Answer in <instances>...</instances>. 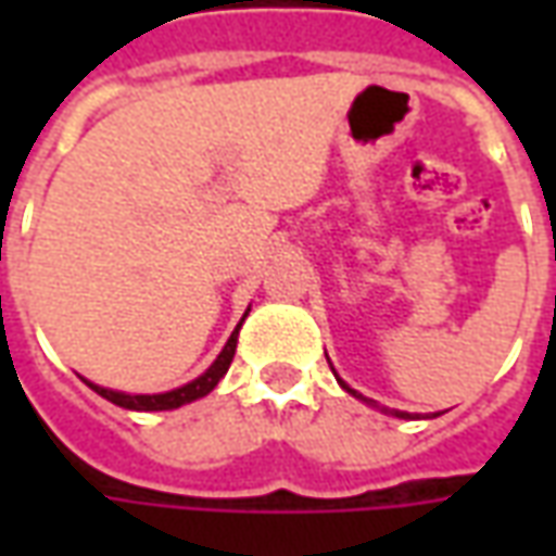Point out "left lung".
Listing matches in <instances>:
<instances>
[{"label": "left lung", "mask_w": 556, "mask_h": 556, "mask_svg": "<svg viewBox=\"0 0 556 556\" xmlns=\"http://www.w3.org/2000/svg\"><path fill=\"white\" fill-rule=\"evenodd\" d=\"M339 384H342V390H349L351 396H357V399H363L361 393H357V390H351L349 384H345V381H339ZM363 402H366V405H372V399H363ZM396 417H402V419H408L410 414H405V410H396Z\"/></svg>", "instance_id": "1"}]
</instances>
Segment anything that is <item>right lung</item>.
<instances>
[{"mask_svg": "<svg viewBox=\"0 0 556 556\" xmlns=\"http://www.w3.org/2000/svg\"><path fill=\"white\" fill-rule=\"evenodd\" d=\"M247 313H250V309H247ZM247 313H243V318H247ZM243 318H241V325H243ZM241 325L235 327V333H231L229 342L223 345L217 361L211 363V366H207L205 372L199 375L195 381L178 387V390H169V393H154V396H130V393L106 390V387L91 384V381H86V384H89L98 396L110 399L113 405L127 410H172V408H181V405H190V402H195V399L207 396V393L219 384V378L229 372L231 357H235V349H238V330H241Z\"/></svg>", "mask_w": 556, "mask_h": 556, "instance_id": "right-lung-1", "label": "right lung"}]
</instances>
